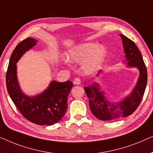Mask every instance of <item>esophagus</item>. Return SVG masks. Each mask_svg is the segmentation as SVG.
<instances>
[{
	"label": "esophagus",
	"instance_id": "1",
	"mask_svg": "<svg viewBox=\"0 0 153 153\" xmlns=\"http://www.w3.org/2000/svg\"><path fill=\"white\" fill-rule=\"evenodd\" d=\"M80 82H81L80 79L79 78H75L74 81H73V83H74V85H80Z\"/></svg>",
	"mask_w": 153,
	"mask_h": 153
}]
</instances>
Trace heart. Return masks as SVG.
Returning a JSON list of instances; mask_svg holds the SVG:
<instances>
[{"instance_id":"b5f03b06","label":"heart","mask_w":153,"mask_h":153,"mask_svg":"<svg viewBox=\"0 0 153 153\" xmlns=\"http://www.w3.org/2000/svg\"><path fill=\"white\" fill-rule=\"evenodd\" d=\"M106 48L103 45L94 42H85L73 48L68 53L70 62H83L82 68L85 73H89L97 70L102 64L106 56Z\"/></svg>"}]
</instances>
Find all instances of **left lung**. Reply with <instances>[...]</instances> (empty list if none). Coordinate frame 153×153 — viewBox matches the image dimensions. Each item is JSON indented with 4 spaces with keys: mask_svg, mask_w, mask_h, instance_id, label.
Wrapping results in <instances>:
<instances>
[{
    "mask_svg": "<svg viewBox=\"0 0 153 153\" xmlns=\"http://www.w3.org/2000/svg\"><path fill=\"white\" fill-rule=\"evenodd\" d=\"M123 41L125 58L123 63L127 67H135L139 71V76L131 93L120 101H114L108 99L101 90L100 85L93 82L85 87L89 98V108L91 113L101 120H115L131 115L139 105L147 85V69L143 56L134 42L123 34H120ZM102 72L99 71L97 76Z\"/></svg>",
    "mask_w": 153,
    "mask_h": 153,
    "instance_id": "1",
    "label": "left lung"
}]
</instances>
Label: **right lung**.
I'll list each match as a JSON object with an SVG mask.
<instances>
[{
    "label": "right lung",
    "mask_w": 153,
    "mask_h": 153,
    "mask_svg": "<svg viewBox=\"0 0 153 153\" xmlns=\"http://www.w3.org/2000/svg\"><path fill=\"white\" fill-rule=\"evenodd\" d=\"M38 42L27 38L17 45L10 59L6 73V86L10 98L26 119L39 125H52L66 113L67 98L73 87L70 80L61 82L53 80L39 94L30 97L21 89L17 79V63L24 54Z\"/></svg>",
    "instance_id": "add662e5"
}]
</instances>
